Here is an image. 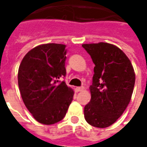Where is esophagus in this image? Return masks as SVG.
<instances>
[{
	"instance_id": "esophagus-1",
	"label": "esophagus",
	"mask_w": 147,
	"mask_h": 147,
	"mask_svg": "<svg viewBox=\"0 0 147 147\" xmlns=\"http://www.w3.org/2000/svg\"><path fill=\"white\" fill-rule=\"evenodd\" d=\"M84 88H82V87H77L76 88H75V91H76L77 92H81V91H82Z\"/></svg>"
}]
</instances>
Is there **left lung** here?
<instances>
[{"label":"left lung","instance_id":"left-lung-1","mask_svg":"<svg viewBox=\"0 0 147 147\" xmlns=\"http://www.w3.org/2000/svg\"><path fill=\"white\" fill-rule=\"evenodd\" d=\"M95 64L91 100L84 107L86 121L93 127H107L123 115L130 102L135 84L131 61L115 45L82 44Z\"/></svg>","mask_w":147,"mask_h":147}]
</instances>
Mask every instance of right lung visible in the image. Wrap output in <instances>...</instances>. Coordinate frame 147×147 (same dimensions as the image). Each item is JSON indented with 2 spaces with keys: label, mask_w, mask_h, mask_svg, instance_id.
<instances>
[{
  "label": "right lung",
  "mask_w": 147,
  "mask_h": 147,
  "mask_svg": "<svg viewBox=\"0 0 147 147\" xmlns=\"http://www.w3.org/2000/svg\"><path fill=\"white\" fill-rule=\"evenodd\" d=\"M65 45L48 43L26 54L18 72L23 101L37 122L51 125L64 119L74 91L59 79L66 75Z\"/></svg>",
  "instance_id": "1"
}]
</instances>
